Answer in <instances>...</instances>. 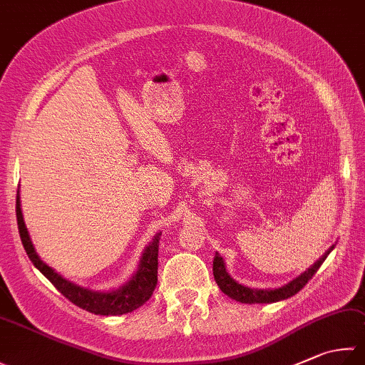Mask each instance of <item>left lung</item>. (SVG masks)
Listing matches in <instances>:
<instances>
[{"instance_id":"1","label":"left lung","mask_w":365,"mask_h":365,"mask_svg":"<svg viewBox=\"0 0 365 365\" xmlns=\"http://www.w3.org/2000/svg\"><path fill=\"white\" fill-rule=\"evenodd\" d=\"M331 251L332 247L312 268H308L305 273H302L297 279L291 281L289 284L279 287V289H270V291L251 289V287H246L237 283V281L232 279L230 274L225 272L224 260L217 252L215 256V260H212V274H215V279L217 286L221 287V291L225 295H229V297L233 300L242 302V304H273V302H279V300L292 297V295L297 294L302 287H305L308 281L313 278V274L319 270V267L322 265V262H324Z\"/></svg>"}]
</instances>
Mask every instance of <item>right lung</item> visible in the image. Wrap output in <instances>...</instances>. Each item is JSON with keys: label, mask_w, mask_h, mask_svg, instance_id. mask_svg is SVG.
<instances>
[{"label": "right lung", "mask_w": 365, "mask_h": 365, "mask_svg": "<svg viewBox=\"0 0 365 365\" xmlns=\"http://www.w3.org/2000/svg\"><path fill=\"white\" fill-rule=\"evenodd\" d=\"M16 216H17V225L22 245L25 247L26 254H29L30 260L38 270L44 274V277L51 281V283L57 287V289L65 295V297L78 305L82 310L93 314H103V316H114V314H125L136 310L141 305L146 304L153 295L155 286H157V265H159V240L160 233L153 238V242L144 250L141 257L138 272L133 274V278L123 284L119 289L113 292H95L84 289V287L76 286L70 281H66L61 274H58L49 265H46L43 260L34 251L31 245V240L26 227L24 222L22 210H20V197L17 192L16 198Z\"/></svg>", "instance_id": "obj_1"}]
</instances>
